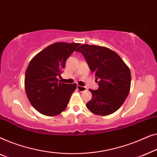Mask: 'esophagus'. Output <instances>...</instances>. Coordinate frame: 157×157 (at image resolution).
I'll return each instance as SVG.
<instances>
[{"label":"esophagus","instance_id":"1","mask_svg":"<svg viewBox=\"0 0 157 157\" xmlns=\"http://www.w3.org/2000/svg\"><path fill=\"white\" fill-rule=\"evenodd\" d=\"M77 88H78V90H79V91H80V92H85V91H86V90H87V87H82V86L78 85V87H77Z\"/></svg>","mask_w":157,"mask_h":157}]
</instances>
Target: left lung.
I'll return each instance as SVG.
<instances>
[{
    "instance_id": "obj_1",
    "label": "left lung",
    "mask_w": 157,
    "mask_h": 157,
    "mask_svg": "<svg viewBox=\"0 0 157 157\" xmlns=\"http://www.w3.org/2000/svg\"><path fill=\"white\" fill-rule=\"evenodd\" d=\"M77 52L83 55L91 72L98 79V89L92 92L87 109L98 115L116 112L127 98L131 86V72L122 58L113 50L98 45L83 44Z\"/></svg>"
}]
</instances>
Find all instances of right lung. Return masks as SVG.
<instances>
[{
  "mask_svg": "<svg viewBox=\"0 0 157 157\" xmlns=\"http://www.w3.org/2000/svg\"><path fill=\"white\" fill-rule=\"evenodd\" d=\"M79 43H56L37 53L28 65L25 89L30 104L46 116H56L65 109L77 84L59 82L66 61Z\"/></svg>",
  "mask_w": 157,
  "mask_h": 157,
  "instance_id": "obj_1",
  "label": "right lung"
}]
</instances>
